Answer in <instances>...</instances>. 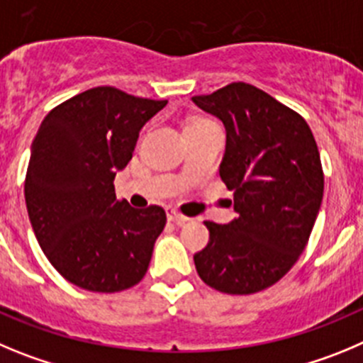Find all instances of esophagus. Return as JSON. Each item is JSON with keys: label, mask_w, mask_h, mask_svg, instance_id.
Instances as JSON below:
<instances>
[{"label": "esophagus", "mask_w": 363, "mask_h": 363, "mask_svg": "<svg viewBox=\"0 0 363 363\" xmlns=\"http://www.w3.org/2000/svg\"><path fill=\"white\" fill-rule=\"evenodd\" d=\"M168 220L175 222L177 226H182V224H186V222L189 220L188 217H184L182 213H179L177 210H168Z\"/></svg>", "instance_id": "1"}]
</instances>
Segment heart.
I'll use <instances>...</instances> for the list:
<instances>
[{"mask_svg":"<svg viewBox=\"0 0 363 363\" xmlns=\"http://www.w3.org/2000/svg\"><path fill=\"white\" fill-rule=\"evenodd\" d=\"M195 121H197V119H195Z\"/></svg>","mask_w":363,"mask_h":363,"instance_id":"b5f03b06","label":"heart"}]
</instances>
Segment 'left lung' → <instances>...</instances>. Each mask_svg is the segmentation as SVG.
<instances>
[{
    "label": "left lung",
    "mask_w": 363,
    "mask_h": 363,
    "mask_svg": "<svg viewBox=\"0 0 363 363\" xmlns=\"http://www.w3.org/2000/svg\"><path fill=\"white\" fill-rule=\"evenodd\" d=\"M191 101L226 128L218 174L237 211L230 224L204 222L210 242L195 253V267L217 291H262L291 269L315 226L324 195L315 137L298 113L253 84Z\"/></svg>",
    "instance_id": "obj_1"
}]
</instances>
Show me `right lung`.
<instances>
[{
	"mask_svg": "<svg viewBox=\"0 0 363 363\" xmlns=\"http://www.w3.org/2000/svg\"><path fill=\"white\" fill-rule=\"evenodd\" d=\"M166 103L97 86L55 106L35 133L25 179L28 218L52 266L81 289L123 291L146 275L166 213L117 201L113 179Z\"/></svg>",
	"mask_w": 363,
	"mask_h": 363,
	"instance_id": "obj_1",
	"label": "right lung"
}]
</instances>
